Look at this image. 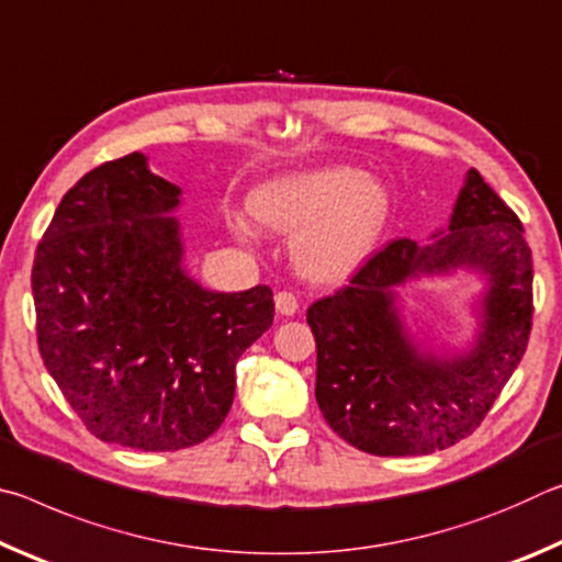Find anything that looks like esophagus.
Returning a JSON list of instances; mask_svg holds the SVG:
<instances>
[{"mask_svg":"<svg viewBox=\"0 0 562 562\" xmlns=\"http://www.w3.org/2000/svg\"><path fill=\"white\" fill-rule=\"evenodd\" d=\"M274 307H278V312H280L282 317H292L294 312L300 310V302H297V297H294L292 292L282 290V292L274 294Z\"/></svg>","mask_w":562,"mask_h":562,"instance_id":"1","label":"esophagus"}]
</instances>
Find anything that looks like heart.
I'll return each mask as SVG.
<instances>
[{"label":"heart","mask_w":562,"mask_h":562,"mask_svg":"<svg viewBox=\"0 0 562 562\" xmlns=\"http://www.w3.org/2000/svg\"><path fill=\"white\" fill-rule=\"evenodd\" d=\"M255 221L292 235V260L302 274L337 282L357 272L376 250L392 221V193L367 170L319 166L265 180L247 198ZM237 237L258 235L247 217L235 215Z\"/></svg>","instance_id":"b5f03b06"}]
</instances>
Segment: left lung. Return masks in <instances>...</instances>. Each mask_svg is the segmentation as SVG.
I'll use <instances>...</instances> for the list:
<instances>
[{
  "label": "left lung",
  "mask_w": 562,
  "mask_h": 562,
  "mask_svg": "<svg viewBox=\"0 0 562 562\" xmlns=\"http://www.w3.org/2000/svg\"><path fill=\"white\" fill-rule=\"evenodd\" d=\"M473 269L487 278L482 325L463 356H434L405 331L395 288L416 277ZM532 260L518 215L475 168L449 231L429 245L389 243L331 297L307 310L317 341L315 396L347 443L374 456L441 451L473 434L526 355Z\"/></svg>",
  "instance_id": "1"
}]
</instances>
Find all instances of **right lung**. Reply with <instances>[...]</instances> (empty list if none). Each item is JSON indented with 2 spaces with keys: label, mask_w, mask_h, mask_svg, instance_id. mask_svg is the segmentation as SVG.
Instances as JSON below:
<instances>
[{
  "label": "right lung",
  "mask_w": 562,
  "mask_h": 562,
  "mask_svg": "<svg viewBox=\"0 0 562 562\" xmlns=\"http://www.w3.org/2000/svg\"><path fill=\"white\" fill-rule=\"evenodd\" d=\"M178 205L144 154L109 160L61 198L32 268L46 372L97 439L138 451L221 429L237 359L274 317L268 284L227 294L190 278Z\"/></svg>",
  "instance_id": "obj_1"
}]
</instances>
